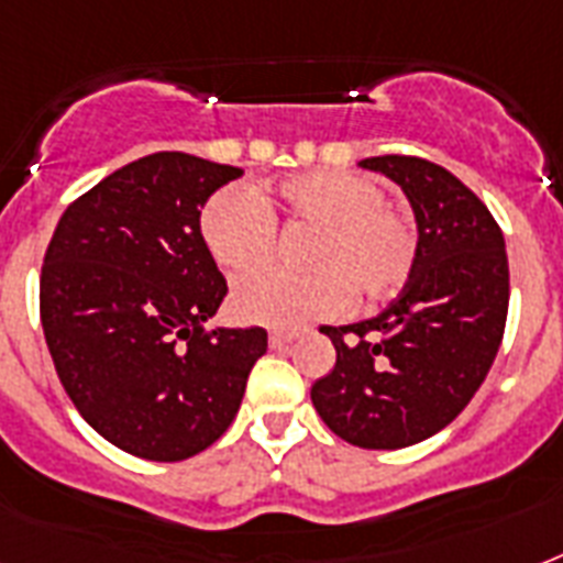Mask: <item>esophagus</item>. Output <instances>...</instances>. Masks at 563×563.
Here are the masks:
<instances>
[{"instance_id": "esophagus-1", "label": "esophagus", "mask_w": 563, "mask_h": 563, "mask_svg": "<svg viewBox=\"0 0 563 563\" xmlns=\"http://www.w3.org/2000/svg\"><path fill=\"white\" fill-rule=\"evenodd\" d=\"M298 339V333H286V330H274L272 335H268V344H272L274 351H280V347H289L291 342Z\"/></svg>"}]
</instances>
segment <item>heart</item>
Instances as JSON below:
<instances>
[{
	"instance_id": "heart-1",
	"label": "heart",
	"mask_w": 563,
	"mask_h": 563,
	"mask_svg": "<svg viewBox=\"0 0 563 563\" xmlns=\"http://www.w3.org/2000/svg\"><path fill=\"white\" fill-rule=\"evenodd\" d=\"M312 228L300 263L309 272H263L233 289L239 321L295 330L335 316L347 295L360 303L391 298L418 263V230L409 212L385 201L371 175L321 169L289 175L260 198L242 187L212 192L198 216L207 254L228 274H247L274 254V216Z\"/></svg>"
}]
</instances>
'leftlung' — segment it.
I'll return each instance as SVG.
<instances>
[{
  "instance_id": "1",
  "label": "left lung",
  "mask_w": 563,
  "mask_h": 563,
  "mask_svg": "<svg viewBox=\"0 0 563 563\" xmlns=\"http://www.w3.org/2000/svg\"><path fill=\"white\" fill-rule=\"evenodd\" d=\"M406 192L418 221V263L376 318L321 327L335 368L312 406L347 444L400 450L453 423L485 383L506 333L508 256L488 207L438 163L368 157Z\"/></svg>"
}]
</instances>
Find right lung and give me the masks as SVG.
<instances>
[{"mask_svg": "<svg viewBox=\"0 0 563 563\" xmlns=\"http://www.w3.org/2000/svg\"><path fill=\"white\" fill-rule=\"evenodd\" d=\"M239 175L184 152L140 157L66 207L43 256L40 321L69 400L148 462L219 441L268 347L263 327H203L228 283L198 216Z\"/></svg>", "mask_w": 563, "mask_h": 563, "instance_id": "obj_1", "label": "right lung"}]
</instances>
